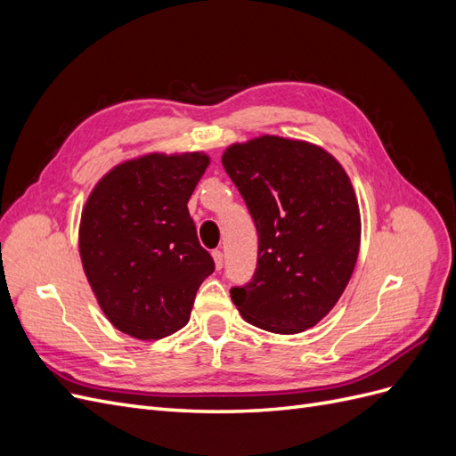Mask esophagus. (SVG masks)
<instances>
[{
  "mask_svg": "<svg viewBox=\"0 0 456 456\" xmlns=\"http://www.w3.org/2000/svg\"><path fill=\"white\" fill-rule=\"evenodd\" d=\"M213 260H215V266H216V270L223 268V265H224V256H223V253H220V251H213Z\"/></svg>",
  "mask_w": 456,
  "mask_h": 456,
  "instance_id": "34e87169",
  "label": "esophagus"
}]
</instances>
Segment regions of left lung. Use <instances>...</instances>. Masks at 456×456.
<instances>
[{
	"mask_svg": "<svg viewBox=\"0 0 456 456\" xmlns=\"http://www.w3.org/2000/svg\"><path fill=\"white\" fill-rule=\"evenodd\" d=\"M223 165L258 233L253 280L230 297L247 323L302 333L333 310L360 255L350 176L322 146L262 134L226 148Z\"/></svg>",
	"mask_w": 456,
	"mask_h": 456,
	"instance_id": "obj_1",
	"label": "left lung"
}]
</instances>
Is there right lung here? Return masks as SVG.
Returning <instances> with one entry per match:
<instances>
[{"label":"right lung","mask_w":456,"mask_h":456,"mask_svg":"<svg viewBox=\"0 0 456 456\" xmlns=\"http://www.w3.org/2000/svg\"><path fill=\"white\" fill-rule=\"evenodd\" d=\"M209 156L146 154L110 169L89 194L79 256L101 310L121 333L158 340L183 329L215 262L188 213Z\"/></svg>","instance_id":"1"}]
</instances>
